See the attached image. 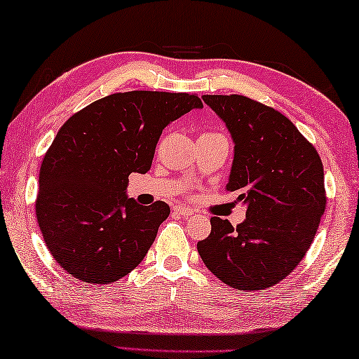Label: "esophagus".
I'll return each mask as SVG.
<instances>
[{"mask_svg": "<svg viewBox=\"0 0 359 359\" xmlns=\"http://www.w3.org/2000/svg\"><path fill=\"white\" fill-rule=\"evenodd\" d=\"M173 210H175V213H178L181 216H191V215H194V210L186 208V207H175Z\"/></svg>", "mask_w": 359, "mask_h": 359, "instance_id": "esophagus-1", "label": "esophagus"}]
</instances>
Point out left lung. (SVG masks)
Returning a JSON list of instances; mask_svg holds the SVG:
<instances>
[{
  "mask_svg": "<svg viewBox=\"0 0 359 359\" xmlns=\"http://www.w3.org/2000/svg\"><path fill=\"white\" fill-rule=\"evenodd\" d=\"M226 122L235 152L227 192L246 203L233 227L213 216L197 243L205 266L238 291L280 283L302 261L326 210L325 172L315 146L272 107L245 95H203Z\"/></svg>",
  "mask_w": 359,
  "mask_h": 359,
  "instance_id": "1",
  "label": "left lung"
}]
</instances>
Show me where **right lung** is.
Instances as JSON below:
<instances>
[{"instance_id": "add662e5", "label": "right lung", "mask_w": 359, "mask_h": 359, "mask_svg": "<svg viewBox=\"0 0 359 359\" xmlns=\"http://www.w3.org/2000/svg\"><path fill=\"white\" fill-rule=\"evenodd\" d=\"M203 103L197 93H111L65 122L39 168L36 219L65 272L92 285L117 281L144 259L170 207L126 197L130 173L151 168L163 128Z\"/></svg>"}]
</instances>
